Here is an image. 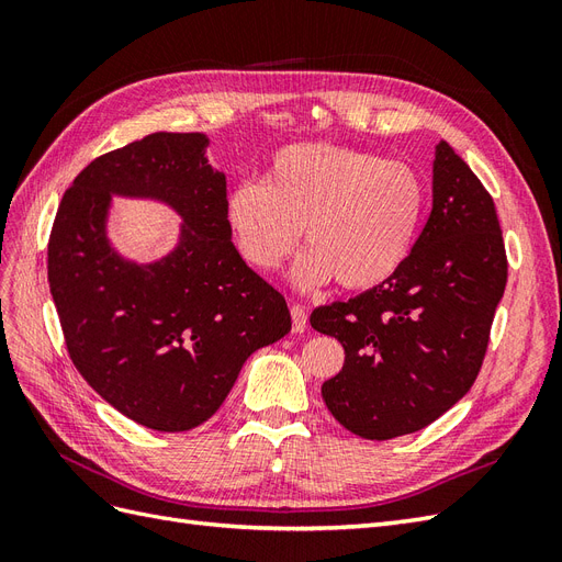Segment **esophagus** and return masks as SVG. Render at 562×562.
<instances>
[{"label": "esophagus", "mask_w": 562, "mask_h": 562, "mask_svg": "<svg viewBox=\"0 0 562 562\" xmlns=\"http://www.w3.org/2000/svg\"><path fill=\"white\" fill-rule=\"evenodd\" d=\"M291 316H293V333H302L307 328V312H304L302 304H293Z\"/></svg>", "instance_id": "esophagus-1"}]
</instances>
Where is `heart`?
<instances>
[{
    "label": "heart",
    "instance_id": "heart-1",
    "mask_svg": "<svg viewBox=\"0 0 562 562\" xmlns=\"http://www.w3.org/2000/svg\"><path fill=\"white\" fill-rule=\"evenodd\" d=\"M427 184L411 164L330 143L279 149L262 180H244L225 203L244 260L277 269L302 236L310 250L295 267L300 285L335 279L368 291L391 279L417 241Z\"/></svg>",
    "mask_w": 562,
    "mask_h": 562
}]
</instances>
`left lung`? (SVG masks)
<instances>
[{"mask_svg":"<svg viewBox=\"0 0 562 562\" xmlns=\"http://www.w3.org/2000/svg\"><path fill=\"white\" fill-rule=\"evenodd\" d=\"M508 262L495 201L440 140L434 206L403 267L384 283L312 312V328L345 347L323 382L333 417L389 440L429 427L462 398L485 359Z\"/></svg>","mask_w":562,"mask_h":562,"instance_id":"left-lung-1","label":"left lung"}]
</instances>
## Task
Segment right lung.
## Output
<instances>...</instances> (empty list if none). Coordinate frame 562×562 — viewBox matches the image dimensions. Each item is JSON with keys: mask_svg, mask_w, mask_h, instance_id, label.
I'll use <instances>...</instances> for the list:
<instances>
[{"mask_svg": "<svg viewBox=\"0 0 562 562\" xmlns=\"http://www.w3.org/2000/svg\"><path fill=\"white\" fill-rule=\"evenodd\" d=\"M206 145L203 133H151L93 159L48 236V285L75 368L155 431L213 417L248 356L291 330L283 295L232 244L227 180ZM112 193L173 205L186 220L179 248L145 268L119 259L104 234Z\"/></svg>", "mask_w": 562, "mask_h": 562, "instance_id": "right-lung-1", "label": "right lung"}]
</instances>
